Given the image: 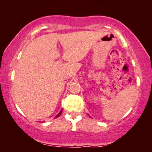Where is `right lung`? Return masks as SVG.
<instances>
[{"label":"right lung","instance_id":"add662e5","mask_svg":"<svg viewBox=\"0 0 152 152\" xmlns=\"http://www.w3.org/2000/svg\"><path fill=\"white\" fill-rule=\"evenodd\" d=\"M61 113H62V109L61 110V111H60V112H59V113H58V114H57V115H56L55 118H58V117H59V115H61Z\"/></svg>","mask_w":152,"mask_h":152}]
</instances>
